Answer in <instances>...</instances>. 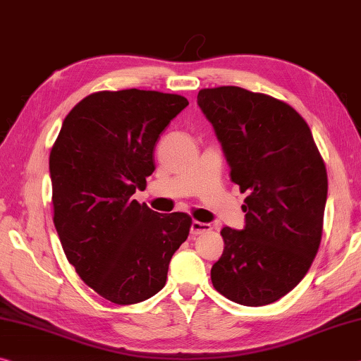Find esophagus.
<instances>
[{"label":"esophagus","instance_id":"1","mask_svg":"<svg viewBox=\"0 0 361 361\" xmlns=\"http://www.w3.org/2000/svg\"><path fill=\"white\" fill-rule=\"evenodd\" d=\"M210 230H212L210 223H204V221H197V220L191 221V234H194V236L202 234L205 231H210Z\"/></svg>","mask_w":361,"mask_h":361}]
</instances>
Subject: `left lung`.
Returning a JSON list of instances; mask_svg holds the SVG:
<instances>
[{
  "label": "left lung",
  "mask_w": 361,
  "mask_h": 361,
  "mask_svg": "<svg viewBox=\"0 0 361 361\" xmlns=\"http://www.w3.org/2000/svg\"><path fill=\"white\" fill-rule=\"evenodd\" d=\"M197 104L215 130L231 181L247 192L243 230L220 231L214 288L236 304L268 305L290 293L318 252L328 175L299 112L239 87L205 88Z\"/></svg>",
  "instance_id": "obj_1"
}]
</instances>
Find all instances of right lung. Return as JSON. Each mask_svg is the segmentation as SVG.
Returning a JSON list of instances; mask_svg holds the SVG:
<instances>
[{
  "label": "right lung",
  "instance_id": "obj_1",
  "mask_svg": "<svg viewBox=\"0 0 361 361\" xmlns=\"http://www.w3.org/2000/svg\"><path fill=\"white\" fill-rule=\"evenodd\" d=\"M190 102L145 90L99 91L62 122L49 154L54 226L67 260L118 305L157 294L191 216L157 214L131 196L154 171V146Z\"/></svg>",
  "mask_w": 361,
  "mask_h": 361
}]
</instances>
